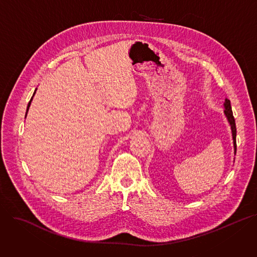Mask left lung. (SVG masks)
Returning <instances> with one entry per match:
<instances>
[{
	"instance_id": "8db88e82",
	"label": "left lung",
	"mask_w": 257,
	"mask_h": 257,
	"mask_svg": "<svg viewBox=\"0 0 257 257\" xmlns=\"http://www.w3.org/2000/svg\"><path fill=\"white\" fill-rule=\"evenodd\" d=\"M224 114L229 120L230 124H231V128H232V135H233V140H234V149H235V154L237 151V144H236V135H237V130H236V122H235V118L233 115V111H232V107H231V101L229 99L224 100Z\"/></svg>"
}]
</instances>
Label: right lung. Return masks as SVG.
<instances>
[{
	"label": "right lung",
	"instance_id": "add662e5",
	"mask_svg": "<svg viewBox=\"0 0 257 257\" xmlns=\"http://www.w3.org/2000/svg\"><path fill=\"white\" fill-rule=\"evenodd\" d=\"M35 93H36V91H35ZM35 93H34V95H35ZM32 100H33V97H32V99H31V101L28 102V105H27V109H26V114H27V111H28V108H30V106H31V103H32ZM26 114H25V117H26Z\"/></svg>",
	"mask_w": 257,
	"mask_h": 257
}]
</instances>
